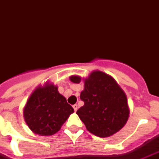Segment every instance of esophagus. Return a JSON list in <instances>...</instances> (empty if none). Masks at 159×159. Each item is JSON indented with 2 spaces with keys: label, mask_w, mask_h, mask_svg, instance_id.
Masks as SVG:
<instances>
[{
  "label": "esophagus",
  "mask_w": 159,
  "mask_h": 159,
  "mask_svg": "<svg viewBox=\"0 0 159 159\" xmlns=\"http://www.w3.org/2000/svg\"><path fill=\"white\" fill-rule=\"evenodd\" d=\"M73 107H74V110H75V112H76V111H77V110H78V105H77V104H75V105H73Z\"/></svg>",
  "instance_id": "obj_1"
}]
</instances>
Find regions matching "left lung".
I'll use <instances>...</instances> for the list:
<instances>
[{"instance_id":"8db88e82","label":"left lung","mask_w":159,"mask_h":159,"mask_svg":"<svg viewBox=\"0 0 159 159\" xmlns=\"http://www.w3.org/2000/svg\"><path fill=\"white\" fill-rule=\"evenodd\" d=\"M70 80L80 83V76ZM84 106L77 111L89 132L99 137H107L124 127L129 118L128 103L125 92L111 76L101 71L93 72L84 80L80 94Z\"/></svg>"}]
</instances>
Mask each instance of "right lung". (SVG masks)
Wrapping results in <instances>:
<instances>
[{"label": "right lung", "instance_id": "obj_1", "mask_svg": "<svg viewBox=\"0 0 159 159\" xmlns=\"http://www.w3.org/2000/svg\"><path fill=\"white\" fill-rule=\"evenodd\" d=\"M74 108L59 94L57 87L49 84L37 88L24 107L25 122L31 130L40 135H52L57 132Z\"/></svg>", "mask_w": 159, "mask_h": 159}]
</instances>
